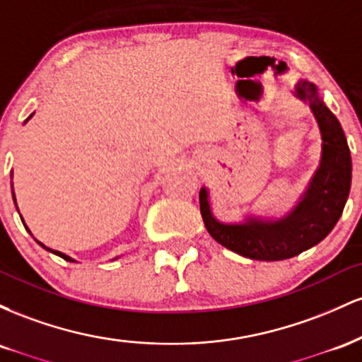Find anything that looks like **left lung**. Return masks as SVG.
<instances>
[{
	"instance_id": "8db88e82",
	"label": "left lung",
	"mask_w": 362,
	"mask_h": 362,
	"mask_svg": "<svg viewBox=\"0 0 362 362\" xmlns=\"http://www.w3.org/2000/svg\"><path fill=\"white\" fill-rule=\"evenodd\" d=\"M296 93L310 102L323 139L322 163L296 209L274 223L250 219L245 224H223L211 214L206 189L199 192L201 214L209 235L247 259L284 260L320 243L337 224L351 190V151L340 122L320 100L315 85L298 83Z\"/></svg>"
}]
</instances>
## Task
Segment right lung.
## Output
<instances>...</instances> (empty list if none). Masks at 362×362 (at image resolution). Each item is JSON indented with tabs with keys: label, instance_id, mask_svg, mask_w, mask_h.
<instances>
[{
	"label": "right lung",
	"instance_id": "right-lung-1",
	"mask_svg": "<svg viewBox=\"0 0 362 362\" xmlns=\"http://www.w3.org/2000/svg\"><path fill=\"white\" fill-rule=\"evenodd\" d=\"M30 117H32V115H30ZM30 117H28V119H30ZM13 197H15V195H13ZM40 245H42V243H40ZM42 247H44V245H42ZM44 248H47V247H44ZM47 250H51V248H47ZM52 253H56V255H59V257H62V259H64V260H69V262H74L73 259H69V257L68 255H64V253H61V252H57V250H51Z\"/></svg>",
	"mask_w": 362,
	"mask_h": 362
}]
</instances>
